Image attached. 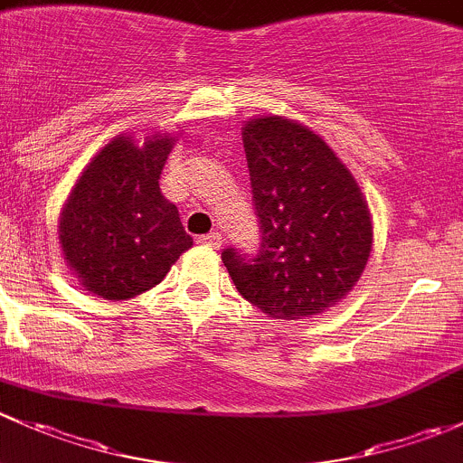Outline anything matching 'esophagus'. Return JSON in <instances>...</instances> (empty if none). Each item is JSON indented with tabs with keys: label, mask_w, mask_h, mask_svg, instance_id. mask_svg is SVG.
Masks as SVG:
<instances>
[{
	"label": "esophagus",
	"mask_w": 463,
	"mask_h": 463,
	"mask_svg": "<svg viewBox=\"0 0 463 463\" xmlns=\"http://www.w3.org/2000/svg\"><path fill=\"white\" fill-rule=\"evenodd\" d=\"M198 242L204 247H212V250H221L222 245V236L218 232L204 233V236H198Z\"/></svg>",
	"instance_id": "obj_1"
}]
</instances>
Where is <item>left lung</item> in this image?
<instances>
[{
  "mask_svg": "<svg viewBox=\"0 0 463 463\" xmlns=\"http://www.w3.org/2000/svg\"><path fill=\"white\" fill-rule=\"evenodd\" d=\"M260 247L222 251L233 285L271 318L298 321L347 297L373 251L354 175L307 127L260 116L242 127Z\"/></svg>",
  "mask_w": 463,
  "mask_h": 463,
  "instance_id": "8db88e82",
  "label": "left lung"
}]
</instances>
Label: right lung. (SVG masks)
Segmentation results:
<instances>
[{"mask_svg": "<svg viewBox=\"0 0 463 463\" xmlns=\"http://www.w3.org/2000/svg\"><path fill=\"white\" fill-rule=\"evenodd\" d=\"M175 137L154 133L137 145L113 137L71 189L60 216V245L82 288L127 301L156 288L194 238L178 207L160 192V174Z\"/></svg>", "mask_w": 463, "mask_h": 463, "instance_id": "obj_1", "label": "right lung"}]
</instances>
